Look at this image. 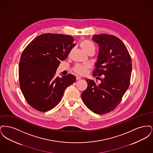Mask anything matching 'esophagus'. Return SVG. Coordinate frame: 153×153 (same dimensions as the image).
<instances>
[{
  "instance_id": "34e87169",
  "label": "esophagus",
  "mask_w": 153,
  "mask_h": 153,
  "mask_svg": "<svg viewBox=\"0 0 153 153\" xmlns=\"http://www.w3.org/2000/svg\"><path fill=\"white\" fill-rule=\"evenodd\" d=\"M81 79V77L79 76H76V80H80Z\"/></svg>"
}]
</instances>
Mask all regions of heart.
<instances>
[{
    "mask_svg": "<svg viewBox=\"0 0 153 153\" xmlns=\"http://www.w3.org/2000/svg\"><path fill=\"white\" fill-rule=\"evenodd\" d=\"M81 48L84 51L87 52L88 51L91 49L92 48H95V46L92 42L88 40H83L80 43ZM89 65L87 64H77L74 67V71L80 75H84L87 72L88 69L89 68Z\"/></svg>",
    "mask_w": 153,
    "mask_h": 153,
    "instance_id": "obj_1",
    "label": "heart"
}]
</instances>
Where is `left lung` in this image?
I'll list each match as a JSON object with an SVG mask.
<instances>
[{"mask_svg":"<svg viewBox=\"0 0 153 153\" xmlns=\"http://www.w3.org/2000/svg\"><path fill=\"white\" fill-rule=\"evenodd\" d=\"M92 39L99 46L93 75L104 76L99 84L85 79L87 88L81 94V98L91 111L102 115L117 108L129 87L132 60L126 46L117 36L97 34Z\"/></svg>","mask_w":153,"mask_h":153,"instance_id":"8db88e82","label":"left lung"}]
</instances>
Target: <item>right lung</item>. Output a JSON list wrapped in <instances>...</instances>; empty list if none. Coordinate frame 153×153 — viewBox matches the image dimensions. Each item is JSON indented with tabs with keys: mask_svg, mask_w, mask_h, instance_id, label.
Returning a JSON list of instances; mask_svg holds the SVG:
<instances>
[{
	"mask_svg": "<svg viewBox=\"0 0 153 153\" xmlns=\"http://www.w3.org/2000/svg\"><path fill=\"white\" fill-rule=\"evenodd\" d=\"M72 36L45 33L36 36L23 51L19 64V85L31 107L41 112L54 108L66 88L76 81L72 74L56 76L60 61L76 44Z\"/></svg>",
	"mask_w": 153,
	"mask_h": 153,
	"instance_id": "add662e5",
	"label": "right lung"
}]
</instances>
